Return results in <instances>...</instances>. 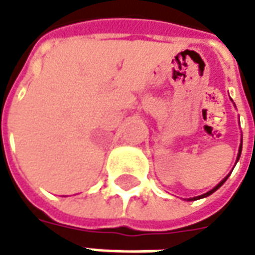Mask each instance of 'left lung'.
Returning a JSON list of instances; mask_svg holds the SVG:
<instances>
[{"label":"left lung","instance_id":"8db88e82","mask_svg":"<svg viewBox=\"0 0 255 255\" xmlns=\"http://www.w3.org/2000/svg\"><path fill=\"white\" fill-rule=\"evenodd\" d=\"M241 153H242V146H241V149H239V154H238V160H239V157H241ZM227 179H228V176L225 177L224 180H221V182H220L219 184H217V186H216V187L213 188V190H210V191L206 192V194H203V195H201V197L194 198V199H199V198H205V197H208V195H210V194H213V192L216 191V190H217V188H220V187H221V186H223V184H224V182H225V180H227Z\"/></svg>","mask_w":255,"mask_h":255}]
</instances>
